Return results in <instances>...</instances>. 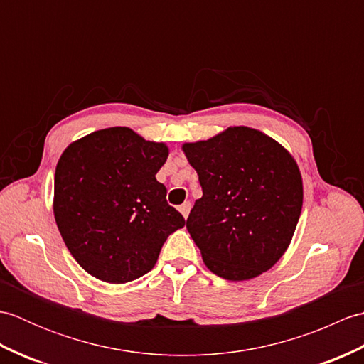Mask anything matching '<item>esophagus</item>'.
I'll list each match as a JSON object with an SVG mask.
<instances>
[{"instance_id": "34e87169", "label": "esophagus", "mask_w": 364, "mask_h": 364, "mask_svg": "<svg viewBox=\"0 0 364 364\" xmlns=\"http://www.w3.org/2000/svg\"><path fill=\"white\" fill-rule=\"evenodd\" d=\"M189 211H191V202H184V203L180 206V213L183 214L184 219H188Z\"/></svg>"}]
</instances>
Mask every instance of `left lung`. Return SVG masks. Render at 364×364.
<instances>
[{
    "mask_svg": "<svg viewBox=\"0 0 364 364\" xmlns=\"http://www.w3.org/2000/svg\"><path fill=\"white\" fill-rule=\"evenodd\" d=\"M181 150L203 191L186 228L206 267L230 282L266 272L288 250L300 218L304 183L296 159L249 127H230Z\"/></svg>",
    "mask_w": 364,
    "mask_h": 364,
    "instance_id": "left-lung-1",
    "label": "left lung"
}]
</instances>
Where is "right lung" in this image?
Wrapping results in <instances>:
<instances>
[{
	"label": "right lung",
	"instance_id": "1",
	"mask_svg": "<svg viewBox=\"0 0 364 364\" xmlns=\"http://www.w3.org/2000/svg\"><path fill=\"white\" fill-rule=\"evenodd\" d=\"M164 142L127 127L98 129L72 142L54 173L53 213L78 264L98 280L122 284L150 272L168 235L184 227L156 180Z\"/></svg>",
	"mask_w": 364,
	"mask_h": 364
}]
</instances>
